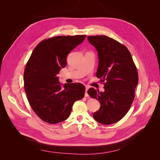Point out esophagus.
Segmentation results:
<instances>
[{
    "label": "esophagus",
    "instance_id": "obj_1",
    "mask_svg": "<svg viewBox=\"0 0 160 160\" xmlns=\"http://www.w3.org/2000/svg\"><path fill=\"white\" fill-rule=\"evenodd\" d=\"M88 88H86V92H85V97H88L89 95L88 94Z\"/></svg>",
    "mask_w": 160,
    "mask_h": 160
}]
</instances>
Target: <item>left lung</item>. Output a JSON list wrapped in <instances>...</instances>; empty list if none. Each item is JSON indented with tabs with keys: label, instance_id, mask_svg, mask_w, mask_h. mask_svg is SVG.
<instances>
[{
	"label": "left lung",
	"instance_id": "left-lung-1",
	"mask_svg": "<svg viewBox=\"0 0 160 160\" xmlns=\"http://www.w3.org/2000/svg\"><path fill=\"white\" fill-rule=\"evenodd\" d=\"M88 39L98 52L97 77L104 82V92L93 88L88 90V95L100 103L93 117L100 124H111L120 121L130 110L138 83V70L128 49L117 41L106 36Z\"/></svg>",
	"mask_w": 160,
	"mask_h": 160
}]
</instances>
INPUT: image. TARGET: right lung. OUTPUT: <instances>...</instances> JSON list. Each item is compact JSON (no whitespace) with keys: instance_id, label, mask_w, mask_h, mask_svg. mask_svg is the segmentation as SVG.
I'll use <instances>...</instances> for the list:
<instances>
[{"instance_id":"1","label":"right lung","mask_w":160,"mask_h":160,"mask_svg":"<svg viewBox=\"0 0 160 160\" xmlns=\"http://www.w3.org/2000/svg\"><path fill=\"white\" fill-rule=\"evenodd\" d=\"M86 35L56 36L42 41L33 49L24 72V90L32 110L43 121L56 124L68 118L73 104L84 97L80 83L62 86L58 74L68 54Z\"/></svg>"}]
</instances>
